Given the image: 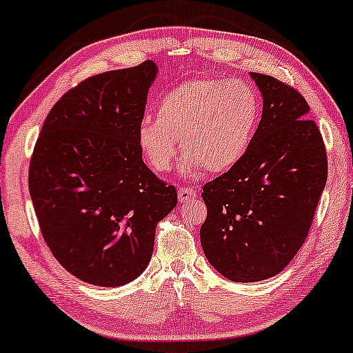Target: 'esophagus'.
Here are the masks:
<instances>
[{"label": "esophagus", "instance_id": "1", "mask_svg": "<svg viewBox=\"0 0 353 353\" xmlns=\"http://www.w3.org/2000/svg\"><path fill=\"white\" fill-rule=\"evenodd\" d=\"M196 196H197V192L190 188H179V190H177V197H179L181 204H185V202L194 199Z\"/></svg>", "mask_w": 353, "mask_h": 353}]
</instances>
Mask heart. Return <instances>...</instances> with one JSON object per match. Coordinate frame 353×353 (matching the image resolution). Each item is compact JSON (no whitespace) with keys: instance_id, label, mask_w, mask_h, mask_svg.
I'll use <instances>...</instances> for the list:
<instances>
[{"instance_id":"1","label":"heart","mask_w":353,"mask_h":353,"mask_svg":"<svg viewBox=\"0 0 353 353\" xmlns=\"http://www.w3.org/2000/svg\"><path fill=\"white\" fill-rule=\"evenodd\" d=\"M261 98L242 79L196 78L169 89L154 111V123L137 129V145L154 172H169L181 152L185 171L217 174L232 169L252 143Z\"/></svg>"}]
</instances>
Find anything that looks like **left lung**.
<instances>
[{"mask_svg":"<svg viewBox=\"0 0 353 353\" xmlns=\"http://www.w3.org/2000/svg\"><path fill=\"white\" fill-rule=\"evenodd\" d=\"M264 98L252 143L239 163L205 182V257L234 282L282 272L305 242L327 182V151L297 89L250 72Z\"/></svg>","mask_w":353,"mask_h":353,"instance_id":"left-lung-1","label":"left lung"}]
</instances>
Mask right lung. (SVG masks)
I'll use <instances>...</instances> for the list:
<instances>
[{"mask_svg":"<svg viewBox=\"0 0 353 353\" xmlns=\"http://www.w3.org/2000/svg\"><path fill=\"white\" fill-rule=\"evenodd\" d=\"M157 66L106 71L81 81L44 121L30 163L39 229L68 272L119 287L151 261L156 228L177 204L137 145Z\"/></svg>","mask_w":353,"mask_h":353,"instance_id":"1","label":"right lung"}]
</instances>
